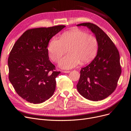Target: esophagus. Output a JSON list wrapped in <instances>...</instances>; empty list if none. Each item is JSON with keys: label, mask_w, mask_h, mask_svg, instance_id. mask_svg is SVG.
Returning a JSON list of instances; mask_svg holds the SVG:
<instances>
[{"label": "esophagus", "mask_w": 131, "mask_h": 131, "mask_svg": "<svg viewBox=\"0 0 131 131\" xmlns=\"http://www.w3.org/2000/svg\"><path fill=\"white\" fill-rule=\"evenodd\" d=\"M62 72H63V73H70V71H67V70H64V71H63Z\"/></svg>", "instance_id": "34e87169"}]
</instances>
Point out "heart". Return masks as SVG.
<instances>
[{"mask_svg": "<svg viewBox=\"0 0 131 131\" xmlns=\"http://www.w3.org/2000/svg\"><path fill=\"white\" fill-rule=\"evenodd\" d=\"M69 53L61 60L59 66L66 69L77 66L81 61L84 63L91 61L96 55L97 41L94 36L83 31L74 30L63 34L60 39L52 38L49 43V56L55 62H58L67 52Z\"/></svg>", "mask_w": 131, "mask_h": 131, "instance_id": "1", "label": "heart"}]
</instances>
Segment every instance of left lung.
<instances>
[{
  "label": "left lung",
  "instance_id": "8db88e82",
  "mask_svg": "<svg viewBox=\"0 0 131 131\" xmlns=\"http://www.w3.org/2000/svg\"><path fill=\"white\" fill-rule=\"evenodd\" d=\"M77 26H87L94 34L98 50L91 63L81 69L76 87L79 93L88 100H102L116 88L121 73L119 53L111 38L95 24L84 23Z\"/></svg>",
  "mask_w": 131,
  "mask_h": 131
}]
</instances>
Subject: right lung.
<instances>
[{
	"label": "right lung",
	"mask_w": 131,
	"mask_h": 131,
	"mask_svg": "<svg viewBox=\"0 0 131 131\" xmlns=\"http://www.w3.org/2000/svg\"><path fill=\"white\" fill-rule=\"evenodd\" d=\"M65 25L26 30L13 46L8 58V79L16 93L34 104L51 97L61 73L49 60L50 39Z\"/></svg>",
	"instance_id": "right-lung-1"
}]
</instances>
